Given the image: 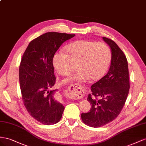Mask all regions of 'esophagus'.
<instances>
[{"label": "esophagus", "mask_w": 146, "mask_h": 146, "mask_svg": "<svg viewBox=\"0 0 146 146\" xmlns=\"http://www.w3.org/2000/svg\"><path fill=\"white\" fill-rule=\"evenodd\" d=\"M79 89L81 90V87L80 86H78V84H72V86H70L68 87V88L66 89V92H68V93L72 94V93L73 92L74 90L78 91V90H79Z\"/></svg>", "instance_id": "1"}]
</instances>
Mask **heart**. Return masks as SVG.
<instances>
[{"instance_id":"b5f03b06","label":"heart","mask_w":146,"mask_h":146,"mask_svg":"<svg viewBox=\"0 0 146 146\" xmlns=\"http://www.w3.org/2000/svg\"><path fill=\"white\" fill-rule=\"evenodd\" d=\"M66 49L67 54L59 51L53 57L56 72L62 75H68L75 65L78 72L66 79L64 83L98 81L105 74L110 63V49L104 43L78 40L68 44Z\"/></svg>"}]
</instances>
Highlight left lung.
<instances>
[{
    "instance_id": "8db88e82",
    "label": "left lung",
    "mask_w": 146,
    "mask_h": 146,
    "mask_svg": "<svg viewBox=\"0 0 146 146\" xmlns=\"http://www.w3.org/2000/svg\"><path fill=\"white\" fill-rule=\"evenodd\" d=\"M103 40L111 50L110 68L105 76L91 86L92 93L87 98L90 110L81 114L82 122L94 128L105 125L117 117L126 102L130 86L126 56L113 40L105 36Z\"/></svg>"
}]
</instances>
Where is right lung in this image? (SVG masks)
Here are the masks:
<instances>
[{"mask_svg":"<svg viewBox=\"0 0 146 146\" xmlns=\"http://www.w3.org/2000/svg\"><path fill=\"white\" fill-rule=\"evenodd\" d=\"M74 34L47 32L32 40L24 52L19 65L22 100L27 112L37 121L47 125L59 122L64 110L56 100L57 89L53 57L61 44Z\"/></svg>","mask_w":146,"mask_h":146,"instance_id":"1","label":"right lung"}]
</instances>
